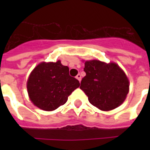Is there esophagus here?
I'll list each match as a JSON object with an SVG mask.
<instances>
[{"label": "esophagus", "instance_id": "esophagus-1", "mask_svg": "<svg viewBox=\"0 0 150 150\" xmlns=\"http://www.w3.org/2000/svg\"><path fill=\"white\" fill-rule=\"evenodd\" d=\"M76 79H77L80 82V81H81V79H82V75H80V74H78V75H76Z\"/></svg>", "mask_w": 150, "mask_h": 150}]
</instances>
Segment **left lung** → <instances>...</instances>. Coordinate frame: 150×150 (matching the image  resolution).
Listing matches in <instances>:
<instances>
[{
  "label": "left lung",
  "instance_id": "obj_1",
  "mask_svg": "<svg viewBox=\"0 0 150 150\" xmlns=\"http://www.w3.org/2000/svg\"><path fill=\"white\" fill-rule=\"evenodd\" d=\"M80 89L89 103L101 110H110L125 101L129 90L126 75L117 64H106L97 60L85 62Z\"/></svg>",
  "mask_w": 150,
  "mask_h": 150
}]
</instances>
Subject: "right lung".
Returning <instances> with one entry per match:
<instances>
[{"instance_id": "right-lung-1", "label": "right lung", "mask_w": 150, "mask_h": 150, "mask_svg": "<svg viewBox=\"0 0 150 150\" xmlns=\"http://www.w3.org/2000/svg\"><path fill=\"white\" fill-rule=\"evenodd\" d=\"M80 86L79 80L69 75L68 66L61 61L42 62L34 68L27 82L31 101L43 110H54L67 102L68 97Z\"/></svg>"}]
</instances>
